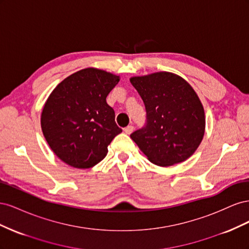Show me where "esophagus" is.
<instances>
[{
	"mask_svg": "<svg viewBox=\"0 0 249 249\" xmlns=\"http://www.w3.org/2000/svg\"><path fill=\"white\" fill-rule=\"evenodd\" d=\"M124 133L125 134H131L134 131V126L133 125H127L126 127H124Z\"/></svg>",
	"mask_w": 249,
	"mask_h": 249,
	"instance_id": "1",
	"label": "esophagus"
}]
</instances>
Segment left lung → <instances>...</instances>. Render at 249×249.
<instances>
[{
  "label": "left lung",
  "instance_id": "obj_1",
  "mask_svg": "<svg viewBox=\"0 0 249 249\" xmlns=\"http://www.w3.org/2000/svg\"><path fill=\"white\" fill-rule=\"evenodd\" d=\"M146 110V125L131 134L147 159L167 167L190 158L205 135V110L182 77L168 71L132 77Z\"/></svg>",
  "mask_w": 249,
  "mask_h": 249
}]
</instances>
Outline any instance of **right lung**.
Masks as SVG:
<instances>
[{
    "mask_svg": "<svg viewBox=\"0 0 249 249\" xmlns=\"http://www.w3.org/2000/svg\"><path fill=\"white\" fill-rule=\"evenodd\" d=\"M119 76L103 70H81L53 90L41 112V130L60 160L85 169L100 163L108 145L123 132L106 97Z\"/></svg>",
    "mask_w": 249,
    "mask_h": 249,
    "instance_id": "1",
    "label": "right lung"
}]
</instances>
